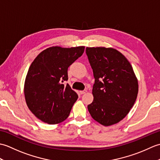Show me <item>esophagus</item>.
I'll list each match as a JSON object with an SVG mask.
<instances>
[{"label": "esophagus", "instance_id": "esophagus-1", "mask_svg": "<svg viewBox=\"0 0 160 160\" xmlns=\"http://www.w3.org/2000/svg\"><path fill=\"white\" fill-rule=\"evenodd\" d=\"M87 92V90H84V91H80V94H84V93H86Z\"/></svg>", "mask_w": 160, "mask_h": 160}]
</instances>
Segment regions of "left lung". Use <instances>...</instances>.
Returning a JSON list of instances; mask_svg holds the SVG:
<instances>
[{
    "mask_svg": "<svg viewBox=\"0 0 160 160\" xmlns=\"http://www.w3.org/2000/svg\"><path fill=\"white\" fill-rule=\"evenodd\" d=\"M93 69V100L88 105L91 117L108 127L127 116L138 93V81L131 63L111 47H87Z\"/></svg>",
    "mask_w": 160,
    "mask_h": 160,
    "instance_id": "obj_1",
    "label": "left lung"
}]
</instances>
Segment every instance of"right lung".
I'll use <instances>...</instances> for the list:
<instances>
[{"label": "right lung", "mask_w": 160, "mask_h": 160, "mask_svg": "<svg viewBox=\"0 0 160 160\" xmlns=\"http://www.w3.org/2000/svg\"><path fill=\"white\" fill-rule=\"evenodd\" d=\"M84 51V46L51 47L40 52L30 65L24 85L25 101L29 109L43 122L56 124L69 117L78 96L69 84L62 82L68 80V67Z\"/></svg>", "instance_id": "add662e5"}]
</instances>
